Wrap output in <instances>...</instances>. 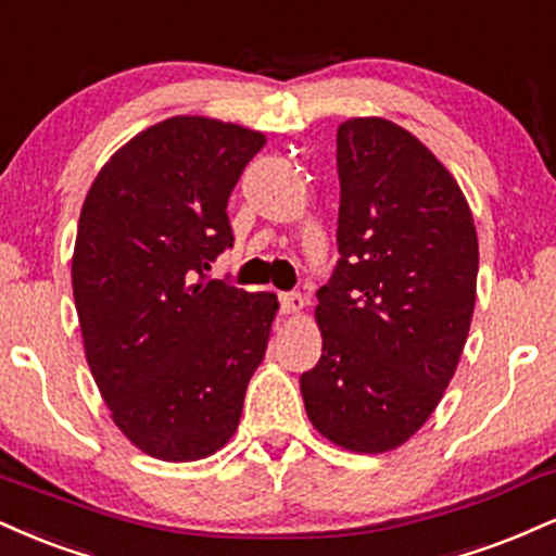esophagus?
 Segmentation results:
<instances>
[{
    "instance_id": "obj_1",
    "label": "esophagus",
    "mask_w": 556,
    "mask_h": 556,
    "mask_svg": "<svg viewBox=\"0 0 556 556\" xmlns=\"http://www.w3.org/2000/svg\"><path fill=\"white\" fill-rule=\"evenodd\" d=\"M279 303H282L285 316H300L305 307V298L300 295V292H285V295L279 298Z\"/></svg>"
}]
</instances>
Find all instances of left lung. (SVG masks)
Returning a JSON list of instances; mask_svg holds the SVG:
<instances>
[{
    "label": "left lung",
    "instance_id": "obj_1",
    "mask_svg": "<svg viewBox=\"0 0 556 556\" xmlns=\"http://www.w3.org/2000/svg\"><path fill=\"white\" fill-rule=\"evenodd\" d=\"M337 168L342 258L318 290L324 354L300 391L326 440L386 453L456 376L477 303V227L451 170L388 118L339 124Z\"/></svg>",
    "mask_w": 556,
    "mask_h": 556
}]
</instances>
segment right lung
<instances>
[{
    "instance_id": "right-lung-1",
    "label": "right lung",
    "mask_w": 556,
    "mask_h": 556,
    "mask_svg": "<svg viewBox=\"0 0 556 556\" xmlns=\"http://www.w3.org/2000/svg\"><path fill=\"white\" fill-rule=\"evenodd\" d=\"M266 137L210 116L147 126L98 170L79 212L72 290L113 425L186 464L230 443L279 300L204 279L232 245L227 199Z\"/></svg>"
}]
</instances>
